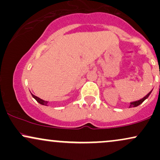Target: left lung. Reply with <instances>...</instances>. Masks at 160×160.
Returning a JSON list of instances; mask_svg holds the SVG:
<instances>
[{
  "label": "left lung",
  "instance_id": "left-lung-1",
  "mask_svg": "<svg viewBox=\"0 0 160 160\" xmlns=\"http://www.w3.org/2000/svg\"><path fill=\"white\" fill-rule=\"evenodd\" d=\"M150 93H151V92H150L148 93V94L146 96H145V97H144V98H141V99H140V100H138V101H136V102H131V103H130L129 108H135V107H137V106L140 105L141 104H142V103H143V102H144V101L146 100V99L148 98V97H149V95H150Z\"/></svg>",
  "mask_w": 160,
  "mask_h": 160
}]
</instances>
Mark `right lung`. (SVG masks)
<instances>
[{"label": "right lung", "mask_w": 160, "mask_h": 160, "mask_svg": "<svg viewBox=\"0 0 160 160\" xmlns=\"http://www.w3.org/2000/svg\"><path fill=\"white\" fill-rule=\"evenodd\" d=\"M31 94H32L33 98L35 99V100L37 101V102H38V103L40 104H42V105L48 106V102H47V101H44V100H43V99L38 98V97H37V96H35V95H33L32 93H31Z\"/></svg>", "instance_id": "1"}]
</instances>
